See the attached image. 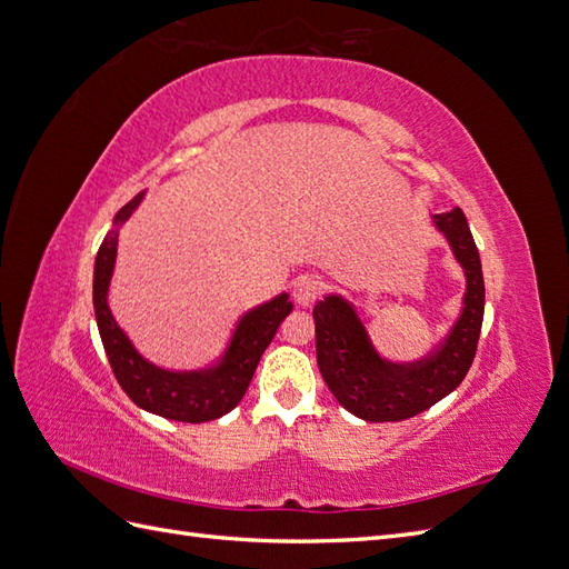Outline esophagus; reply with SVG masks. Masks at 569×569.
I'll use <instances>...</instances> for the list:
<instances>
[{
    "instance_id": "34e87169",
    "label": "esophagus",
    "mask_w": 569,
    "mask_h": 569,
    "mask_svg": "<svg viewBox=\"0 0 569 569\" xmlns=\"http://www.w3.org/2000/svg\"><path fill=\"white\" fill-rule=\"evenodd\" d=\"M320 293H322V283L317 281L315 276H300V279L293 281V300L302 308L312 306V302L320 298Z\"/></svg>"
}]
</instances>
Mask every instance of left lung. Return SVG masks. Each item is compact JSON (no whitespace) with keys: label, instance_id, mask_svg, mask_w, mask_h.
I'll use <instances>...</instances> for the list:
<instances>
[{"label":"left lung","instance_id":"1","mask_svg":"<svg viewBox=\"0 0 569 569\" xmlns=\"http://www.w3.org/2000/svg\"><path fill=\"white\" fill-rule=\"evenodd\" d=\"M466 269L463 312L443 345L417 363H388L373 351L353 308L337 296L312 310L317 366L337 402L366 421H402L453 392L470 371L485 315V281L478 247L463 210L433 218Z\"/></svg>","mask_w":569,"mask_h":569}]
</instances>
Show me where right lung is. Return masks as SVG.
<instances>
[{"mask_svg": "<svg viewBox=\"0 0 569 569\" xmlns=\"http://www.w3.org/2000/svg\"><path fill=\"white\" fill-rule=\"evenodd\" d=\"M133 198L128 206L118 210L116 224H121L133 208L140 203ZM116 242L118 232L109 230L99 247L94 263V312L99 335L103 341L106 356H109L111 371L118 386L138 407L148 409L152 415H160L174 421H189V425H203L213 421L230 409L237 407L244 398V392L252 382L261 353L267 351L276 329L293 310V302L286 293L273 298L263 306L249 310L240 325H237L228 353L213 371L206 373H169L148 363L142 356L130 347L128 337L113 322L111 310L106 306V290H109L113 261H116Z\"/></svg>", "mask_w": 569, "mask_h": 569, "instance_id": "add662e5", "label": "right lung"}]
</instances>
